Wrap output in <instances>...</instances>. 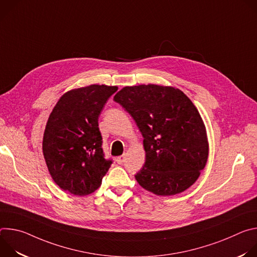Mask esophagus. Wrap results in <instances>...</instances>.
<instances>
[{
  "label": "esophagus",
  "instance_id": "34e87169",
  "mask_svg": "<svg viewBox=\"0 0 257 257\" xmlns=\"http://www.w3.org/2000/svg\"><path fill=\"white\" fill-rule=\"evenodd\" d=\"M125 159H126V157H125V155H123V156H120V157L116 158V162L118 164H123L125 162Z\"/></svg>",
  "mask_w": 257,
  "mask_h": 257
}]
</instances>
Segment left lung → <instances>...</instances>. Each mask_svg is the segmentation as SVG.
Returning a JSON list of instances; mask_svg holds the SVG:
<instances>
[{
    "label": "left lung",
    "mask_w": 257,
    "mask_h": 257,
    "mask_svg": "<svg viewBox=\"0 0 257 257\" xmlns=\"http://www.w3.org/2000/svg\"><path fill=\"white\" fill-rule=\"evenodd\" d=\"M143 136L145 163L139 185L161 196L193 185L208 157L205 126L196 106L178 88L156 84L126 86L115 96Z\"/></svg>",
    "instance_id": "1"
}]
</instances>
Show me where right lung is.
I'll return each instance as SVG.
<instances>
[{
  "instance_id": "add662e5",
  "label": "right lung",
  "mask_w": 257,
  "mask_h": 257,
  "mask_svg": "<svg viewBox=\"0 0 257 257\" xmlns=\"http://www.w3.org/2000/svg\"><path fill=\"white\" fill-rule=\"evenodd\" d=\"M117 86L92 84L61 96L47 122L43 153L56 184L71 194L94 192L112 165L101 149L98 116Z\"/></svg>"
}]
</instances>
